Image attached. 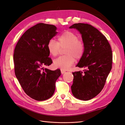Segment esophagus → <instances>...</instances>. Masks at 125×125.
I'll list each match as a JSON object with an SVG mask.
<instances>
[{
    "label": "esophagus",
    "instance_id": "esophagus-1",
    "mask_svg": "<svg viewBox=\"0 0 125 125\" xmlns=\"http://www.w3.org/2000/svg\"><path fill=\"white\" fill-rule=\"evenodd\" d=\"M60 71H61V73H62V74H63L64 73H66V71H65V70H63V69H61V70H60Z\"/></svg>",
    "mask_w": 125,
    "mask_h": 125
}]
</instances>
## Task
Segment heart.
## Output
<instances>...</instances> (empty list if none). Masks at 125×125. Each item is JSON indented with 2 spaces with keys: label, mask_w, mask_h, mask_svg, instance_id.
<instances>
[{
  "label": "heart",
  "mask_w": 125,
  "mask_h": 125,
  "mask_svg": "<svg viewBox=\"0 0 125 125\" xmlns=\"http://www.w3.org/2000/svg\"><path fill=\"white\" fill-rule=\"evenodd\" d=\"M65 48L66 55L60 56L54 61V66L63 70H66L73 65L75 58H81L84 53V47L82 42L73 32L66 31L58 37V42L51 39L48 42L47 48L53 56H57L62 48Z\"/></svg>",
  "instance_id": "obj_1"
}]
</instances>
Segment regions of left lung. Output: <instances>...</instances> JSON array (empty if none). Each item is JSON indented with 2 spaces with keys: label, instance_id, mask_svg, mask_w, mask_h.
<instances>
[{
  "label": "left lung",
  "instance_id": "obj_1",
  "mask_svg": "<svg viewBox=\"0 0 125 125\" xmlns=\"http://www.w3.org/2000/svg\"><path fill=\"white\" fill-rule=\"evenodd\" d=\"M69 28L76 29L81 34L84 53L76 67L85 68L83 72L73 73L71 91L77 99L88 101L104 88L112 67L111 47L105 36L91 25L74 23Z\"/></svg>",
  "mask_w": 125,
  "mask_h": 125
}]
</instances>
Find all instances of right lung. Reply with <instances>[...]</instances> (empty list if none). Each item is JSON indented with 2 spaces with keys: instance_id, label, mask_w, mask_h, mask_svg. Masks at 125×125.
I'll return each mask as SVG.
<instances>
[{
  "instance_id": "obj_1",
  "label": "right lung",
  "mask_w": 125,
  "mask_h": 125,
  "mask_svg": "<svg viewBox=\"0 0 125 125\" xmlns=\"http://www.w3.org/2000/svg\"><path fill=\"white\" fill-rule=\"evenodd\" d=\"M54 25L40 23L26 31L14 49L15 74L25 93L32 99L41 101L54 93L55 83L61 75L59 69L43 68L52 62L47 44L57 32Z\"/></svg>"
}]
</instances>
